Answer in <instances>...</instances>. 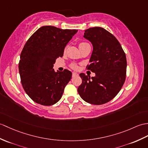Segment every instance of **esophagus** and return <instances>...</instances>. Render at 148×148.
Wrapping results in <instances>:
<instances>
[{
	"mask_svg": "<svg viewBox=\"0 0 148 148\" xmlns=\"http://www.w3.org/2000/svg\"><path fill=\"white\" fill-rule=\"evenodd\" d=\"M72 75H73V77H75V76H77L78 75V74L77 73H73V74H72Z\"/></svg>",
	"mask_w": 148,
	"mask_h": 148,
	"instance_id": "1",
	"label": "esophagus"
}]
</instances>
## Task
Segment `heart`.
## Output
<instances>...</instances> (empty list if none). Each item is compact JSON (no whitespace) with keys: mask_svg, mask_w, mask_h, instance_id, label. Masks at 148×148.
<instances>
[{"mask_svg":"<svg viewBox=\"0 0 148 148\" xmlns=\"http://www.w3.org/2000/svg\"><path fill=\"white\" fill-rule=\"evenodd\" d=\"M88 44H89V43H86V42H81L80 43H79V47H81V46H82V45H88ZM71 67L73 68V69H77V65L75 64H71Z\"/></svg>","mask_w":148,"mask_h":148,"instance_id":"b5f03b06","label":"heart"}]
</instances>
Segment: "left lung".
Masks as SVG:
<instances>
[{"label":"left lung","mask_w":148,"mask_h":148,"mask_svg":"<svg viewBox=\"0 0 148 148\" xmlns=\"http://www.w3.org/2000/svg\"><path fill=\"white\" fill-rule=\"evenodd\" d=\"M84 37L93 50L86 68L96 75L79 74L82 83L77 91L81 98L92 105L106 103L121 90L126 77V56L121 45L112 33L101 27L84 31Z\"/></svg>","instance_id":"left-lung-1"}]
</instances>
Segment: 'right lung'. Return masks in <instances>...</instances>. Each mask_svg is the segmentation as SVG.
Here are the masks:
<instances>
[{
	"instance_id": "obj_1",
	"label": "right lung",
	"mask_w": 148,
	"mask_h": 148,
	"mask_svg": "<svg viewBox=\"0 0 148 148\" xmlns=\"http://www.w3.org/2000/svg\"><path fill=\"white\" fill-rule=\"evenodd\" d=\"M77 29H62L44 26L27 40L21 53L19 71L23 89L37 103L50 106L60 100L72 73L56 72V60L63 56L64 49Z\"/></svg>"
}]
</instances>
